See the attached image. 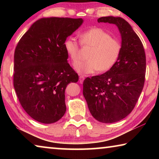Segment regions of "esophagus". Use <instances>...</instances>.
<instances>
[{"instance_id":"esophagus-1","label":"esophagus","mask_w":159,"mask_h":159,"mask_svg":"<svg viewBox=\"0 0 159 159\" xmlns=\"http://www.w3.org/2000/svg\"><path fill=\"white\" fill-rule=\"evenodd\" d=\"M84 79H85V77H84V76H83V75H80L79 76V82H80V83H83V80H84Z\"/></svg>"}]
</instances>
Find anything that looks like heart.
<instances>
[{
    "mask_svg": "<svg viewBox=\"0 0 159 159\" xmlns=\"http://www.w3.org/2000/svg\"><path fill=\"white\" fill-rule=\"evenodd\" d=\"M80 43L83 46L92 47L88 60L75 64L74 68L80 74H90L99 71H109L115 65L121 52V43L112 38L108 31L99 27L88 29L79 34ZM80 43L73 36L64 41V48L73 62L80 57Z\"/></svg>",
    "mask_w": 159,
    "mask_h": 159,
    "instance_id": "b5f03b06",
    "label": "heart"
}]
</instances>
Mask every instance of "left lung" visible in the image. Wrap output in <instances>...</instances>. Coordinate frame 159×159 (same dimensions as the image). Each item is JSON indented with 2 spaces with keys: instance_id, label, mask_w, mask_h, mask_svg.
I'll list each match as a JSON object with an SVG mask.
<instances>
[{
  "instance_id": "8db88e82",
  "label": "left lung",
  "mask_w": 159,
  "mask_h": 159,
  "mask_svg": "<svg viewBox=\"0 0 159 159\" xmlns=\"http://www.w3.org/2000/svg\"><path fill=\"white\" fill-rule=\"evenodd\" d=\"M98 21L117 26L121 52L111 69L86 78L83 93L93 116L99 122L111 123L125 118L135 106L144 84L146 56L141 40L124 19L109 16Z\"/></svg>"
}]
</instances>
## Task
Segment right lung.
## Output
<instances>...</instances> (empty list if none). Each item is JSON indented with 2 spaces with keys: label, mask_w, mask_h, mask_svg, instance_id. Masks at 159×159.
I'll list each match as a JSON object with an SVG mask.
<instances>
[{
  "label": "right lung",
  "mask_w": 159,
  "mask_h": 159,
  "mask_svg": "<svg viewBox=\"0 0 159 159\" xmlns=\"http://www.w3.org/2000/svg\"><path fill=\"white\" fill-rule=\"evenodd\" d=\"M83 21L81 18L40 19L16 46L15 92L25 111L40 123H55L65 114V89L79 76L67 62L64 43Z\"/></svg>",
  "instance_id": "1"
}]
</instances>
